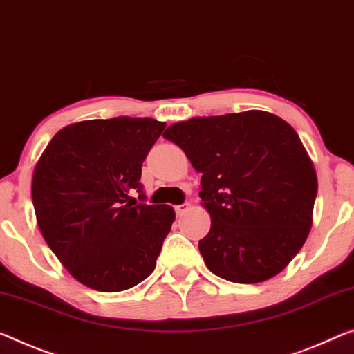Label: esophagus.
Listing matches in <instances>:
<instances>
[{
	"instance_id": "esophagus-1",
	"label": "esophagus",
	"mask_w": 354,
	"mask_h": 354,
	"mask_svg": "<svg viewBox=\"0 0 354 354\" xmlns=\"http://www.w3.org/2000/svg\"><path fill=\"white\" fill-rule=\"evenodd\" d=\"M189 207V204L188 203H183V204H180V205H176V214L177 215H182L185 210H187Z\"/></svg>"
}]
</instances>
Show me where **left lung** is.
I'll return each instance as SVG.
<instances>
[{
    "label": "left lung",
    "instance_id": "1",
    "mask_svg": "<svg viewBox=\"0 0 354 354\" xmlns=\"http://www.w3.org/2000/svg\"><path fill=\"white\" fill-rule=\"evenodd\" d=\"M201 177L212 225L199 241L210 272L234 283L280 274L312 227L317 172L297 133L264 111L198 117L162 133Z\"/></svg>",
    "mask_w": 354,
    "mask_h": 354
}]
</instances>
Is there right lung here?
Returning <instances> with one entry per match:
<instances>
[{"instance_id": "1", "label": "right lung", "mask_w": 354, "mask_h": 354, "mask_svg": "<svg viewBox=\"0 0 354 354\" xmlns=\"http://www.w3.org/2000/svg\"><path fill=\"white\" fill-rule=\"evenodd\" d=\"M166 123L115 117L59 129L32 172L31 196L47 245L91 290L124 291L145 280L176 220L165 204H136L142 162Z\"/></svg>"}]
</instances>
